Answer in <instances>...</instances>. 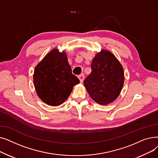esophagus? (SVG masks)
Listing matches in <instances>:
<instances>
[{
	"label": "esophagus",
	"mask_w": 158,
	"mask_h": 158,
	"mask_svg": "<svg viewBox=\"0 0 158 158\" xmlns=\"http://www.w3.org/2000/svg\"><path fill=\"white\" fill-rule=\"evenodd\" d=\"M78 78L80 80V82H83V80H84V78H85V75L83 73L79 75V76H78Z\"/></svg>",
	"instance_id": "esophagus-1"
}]
</instances>
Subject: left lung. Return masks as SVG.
Returning <instances> with one entry per match:
<instances>
[{
    "label": "left lung",
    "instance_id": "obj_1",
    "mask_svg": "<svg viewBox=\"0 0 158 158\" xmlns=\"http://www.w3.org/2000/svg\"><path fill=\"white\" fill-rule=\"evenodd\" d=\"M92 72L84 81V86L94 101L109 104L119 96L124 83L122 64L110 51L101 49L93 59Z\"/></svg>",
    "mask_w": 158,
    "mask_h": 158
}]
</instances>
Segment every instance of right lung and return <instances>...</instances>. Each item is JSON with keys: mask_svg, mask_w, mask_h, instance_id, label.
<instances>
[{"mask_svg": "<svg viewBox=\"0 0 158 158\" xmlns=\"http://www.w3.org/2000/svg\"><path fill=\"white\" fill-rule=\"evenodd\" d=\"M33 82L38 97L51 106L62 104L71 94L79 79L72 73L64 51L54 48L35 69Z\"/></svg>", "mask_w": 158, "mask_h": 158, "instance_id": "obj_1", "label": "right lung"}]
</instances>
